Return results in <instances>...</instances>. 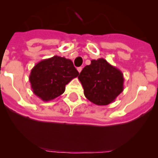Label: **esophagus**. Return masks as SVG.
<instances>
[{
    "mask_svg": "<svg viewBox=\"0 0 158 158\" xmlns=\"http://www.w3.org/2000/svg\"><path fill=\"white\" fill-rule=\"evenodd\" d=\"M77 70H78V72H79V73H81V71H82V67H78Z\"/></svg>",
    "mask_w": 158,
    "mask_h": 158,
    "instance_id": "esophagus-1",
    "label": "esophagus"
}]
</instances>
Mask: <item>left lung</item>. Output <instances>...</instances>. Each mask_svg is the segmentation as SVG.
<instances>
[{
    "mask_svg": "<svg viewBox=\"0 0 158 158\" xmlns=\"http://www.w3.org/2000/svg\"><path fill=\"white\" fill-rule=\"evenodd\" d=\"M87 99L97 106H107L115 100L124 89L122 71L105 59L92 60L78 76Z\"/></svg>",
    "mask_w": 158,
    "mask_h": 158,
    "instance_id": "obj_1",
    "label": "left lung"
}]
</instances>
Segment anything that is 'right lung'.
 <instances>
[{
	"label": "right lung",
	"instance_id": "add662e5",
	"mask_svg": "<svg viewBox=\"0 0 158 158\" xmlns=\"http://www.w3.org/2000/svg\"><path fill=\"white\" fill-rule=\"evenodd\" d=\"M78 76L72 60L54 56L36 63L30 71L29 80L33 93L49 102L62 95L66 85Z\"/></svg>",
	"mask_w": 158,
	"mask_h": 158
}]
</instances>
